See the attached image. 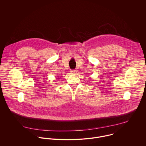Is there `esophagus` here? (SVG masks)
<instances>
[{"mask_svg": "<svg viewBox=\"0 0 146 146\" xmlns=\"http://www.w3.org/2000/svg\"><path fill=\"white\" fill-rule=\"evenodd\" d=\"M70 72H71L72 74H74L75 72V71L74 70H71L70 71Z\"/></svg>", "mask_w": 146, "mask_h": 146, "instance_id": "34e87169", "label": "esophagus"}]
</instances>
